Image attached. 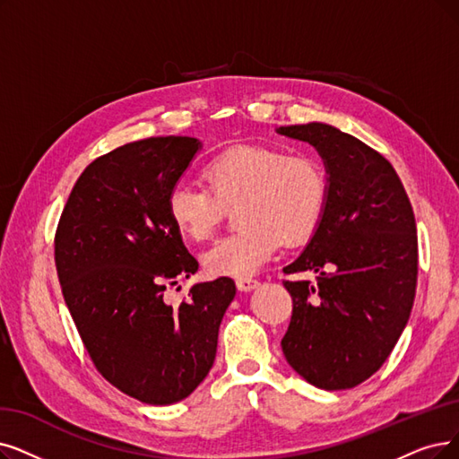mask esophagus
I'll use <instances>...</instances> for the list:
<instances>
[{"instance_id": "34e87169", "label": "esophagus", "mask_w": 459, "mask_h": 459, "mask_svg": "<svg viewBox=\"0 0 459 459\" xmlns=\"http://www.w3.org/2000/svg\"><path fill=\"white\" fill-rule=\"evenodd\" d=\"M235 284H237V290H241V291H250V290H254L255 286H258V281H254V279H237L235 281Z\"/></svg>"}]
</instances>
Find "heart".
Returning <instances> with one entry per match:
<instances>
[{
	"label": "heart",
	"instance_id": "b5f03b06",
	"mask_svg": "<svg viewBox=\"0 0 459 459\" xmlns=\"http://www.w3.org/2000/svg\"><path fill=\"white\" fill-rule=\"evenodd\" d=\"M205 188L178 182L168 195L173 228L188 241L209 239L224 209L237 205L235 233L204 254L212 277H247L281 243L301 247L320 230L329 201L327 175L318 161L267 144H235L211 158Z\"/></svg>",
	"mask_w": 459,
	"mask_h": 459
}]
</instances>
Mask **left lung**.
<instances>
[{
	"instance_id": "1",
	"label": "left lung",
	"mask_w": 459,
	"mask_h": 459,
	"mask_svg": "<svg viewBox=\"0 0 459 459\" xmlns=\"http://www.w3.org/2000/svg\"><path fill=\"white\" fill-rule=\"evenodd\" d=\"M324 160L329 201L324 222L284 273L291 320L282 352L293 371L322 390L354 388L375 375L405 329L416 293L418 235L409 195L392 163L333 126H282Z\"/></svg>"
}]
</instances>
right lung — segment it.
Segmentation results:
<instances>
[{
	"label": "right lung",
	"instance_id": "obj_1",
	"mask_svg": "<svg viewBox=\"0 0 459 459\" xmlns=\"http://www.w3.org/2000/svg\"><path fill=\"white\" fill-rule=\"evenodd\" d=\"M201 143L149 137L96 158L62 211L54 260L65 305L105 380L149 405L188 397L211 371L235 298L220 277L178 307L163 291L197 271L168 214V195Z\"/></svg>",
	"mask_w": 459,
	"mask_h": 459
}]
</instances>
